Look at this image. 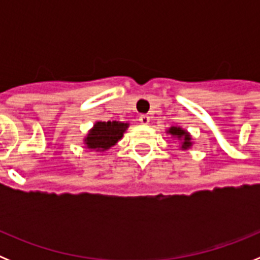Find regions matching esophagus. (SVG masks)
<instances>
[{"instance_id": "1", "label": "esophagus", "mask_w": 260, "mask_h": 260, "mask_svg": "<svg viewBox=\"0 0 260 260\" xmlns=\"http://www.w3.org/2000/svg\"><path fill=\"white\" fill-rule=\"evenodd\" d=\"M150 121H151V118L148 114H142V116L139 117V122L143 123V125H148V123H150Z\"/></svg>"}]
</instances>
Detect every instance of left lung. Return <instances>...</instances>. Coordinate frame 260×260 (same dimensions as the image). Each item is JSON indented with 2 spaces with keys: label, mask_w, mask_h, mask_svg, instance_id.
Segmentation results:
<instances>
[{
  "label": "left lung",
  "mask_w": 260,
  "mask_h": 260,
  "mask_svg": "<svg viewBox=\"0 0 260 260\" xmlns=\"http://www.w3.org/2000/svg\"><path fill=\"white\" fill-rule=\"evenodd\" d=\"M167 133L171 134L173 138H177L178 141H181V150H189L190 147L192 146L191 135L180 126H172V127L168 128Z\"/></svg>",
  "instance_id": "obj_1"
}]
</instances>
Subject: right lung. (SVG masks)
<instances>
[{"mask_svg":"<svg viewBox=\"0 0 260 260\" xmlns=\"http://www.w3.org/2000/svg\"><path fill=\"white\" fill-rule=\"evenodd\" d=\"M127 122L119 121H98L84 138V144L88 150L107 151L113 147L122 138L123 133L127 130Z\"/></svg>","mask_w":260,"mask_h":260,"instance_id":"1","label":"right lung"}]
</instances>
